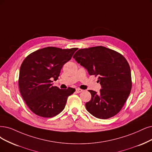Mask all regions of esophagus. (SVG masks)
<instances>
[{
  "instance_id": "esophagus-1",
  "label": "esophagus",
  "mask_w": 152,
  "mask_h": 152,
  "mask_svg": "<svg viewBox=\"0 0 152 152\" xmlns=\"http://www.w3.org/2000/svg\"><path fill=\"white\" fill-rule=\"evenodd\" d=\"M83 91V90L81 89H80V88H76V92L77 93H81V92H82Z\"/></svg>"
}]
</instances>
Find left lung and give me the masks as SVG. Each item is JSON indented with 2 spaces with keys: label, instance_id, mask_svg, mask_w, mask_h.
Returning <instances> with one entry per match:
<instances>
[{
  "label": "left lung",
  "instance_id": "left-lung-1",
  "mask_svg": "<svg viewBox=\"0 0 152 152\" xmlns=\"http://www.w3.org/2000/svg\"><path fill=\"white\" fill-rule=\"evenodd\" d=\"M89 75L98 76L99 93L89 90L91 99L87 111L99 119H108L121 110L132 89L131 70L123 56L103 46L79 49L73 56Z\"/></svg>",
  "mask_w": 152,
  "mask_h": 152
}]
</instances>
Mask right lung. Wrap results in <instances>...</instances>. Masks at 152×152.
Returning <instances> with one entry per match:
<instances>
[{
	"label": "right lung",
	"instance_id": "obj_1",
	"mask_svg": "<svg viewBox=\"0 0 152 152\" xmlns=\"http://www.w3.org/2000/svg\"><path fill=\"white\" fill-rule=\"evenodd\" d=\"M77 49L45 48L31 53L22 62L19 77L20 93L34 113L51 118L64 109L67 98L75 89L53 86L52 80H58L63 65Z\"/></svg>",
	"mask_w": 152,
	"mask_h": 152
}]
</instances>
